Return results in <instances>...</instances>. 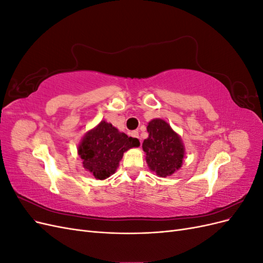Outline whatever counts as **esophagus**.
<instances>
[{"mask_svg": "<svg viewBox=\"0 0 263 263\" xmlns=\"http://www.w3.org/2000/svg\"><path fill=\"white\" fill-rule=\"evenodd\" d=\"M132 136L133 137H135V138H139V133L137 132V130H134V132H132Z\"/></svg>", "mask_w": 263, "mask_h": 263, "instance_id": "obj_1", "label": "esophagus"}]
</instances>
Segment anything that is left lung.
<instances>
[{
	"label": "left lung",
	"mask_w": 263,
	"mask_h": 263,
	"mask_svg": "<svg viewBox=\"0 0 263 263\" xmlns=\"http://www.w3.org/2000/svg\"><path fill=\"white\" fill-rule=\"evenodd\" d=\"M148 138L142 142L149 169L158 177H170L181 169L185 157L181 136L172 129L168 122L154 118L147 126Z\"/></svg>",
	"instance_id": "8db88e82"
}]
</instances>
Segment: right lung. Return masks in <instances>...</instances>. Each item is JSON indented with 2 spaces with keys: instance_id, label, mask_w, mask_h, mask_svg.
Listing matches in <instances>:
<instances>
[{
  "instance_id": "add662e5",
  "label": "right lung",
  "mask_w": 263,
  "mask_h": 263,
  "mask_svg": "<svg viewBox=\"0 0 263 263\" xmlns=\"http://www.w3.org/2000/svg\"><path fill=\"white\" fill-rule=\"evenodd\" d=\"M139 145L137 138L128 137L110 123L101 121L85 133L78 147V155L86 171L95 179L105 180L116 172L124 153Z\"/></svg>"
}]
</instances>
